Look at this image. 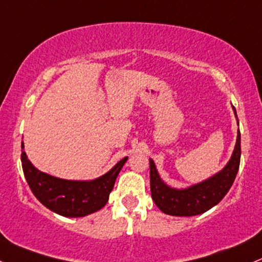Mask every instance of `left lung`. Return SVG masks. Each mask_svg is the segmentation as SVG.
Returning a JSON list of instances; mask_svg holds the SVG:
<instances>
[{
    "label": "left lung",
    "mask_w": 262,
    "mask_h": 262,
    "mask_svg": "<svg viewBox=\"0 0 262 262\" xmlns=\"http://www.w3.org/2000/svg\"><path fill=\"white\" fill-rule=\"evenodd\" d=\"M235 117L236 111L232 107ZM238 125V120H237ZM241 146L240 130H237L236 144L228 164L219 173L214 174L203 182L194 184L188 188H171L164 183L157 170L153 159H149L150 164V191L155 205L164 214L173 216H195L210 210L212 206L217 205L223 198L228 194L235 178H236L238 165H240Z\"/></svg>",
    "instance_id": "obj_1"
}]
</instances>
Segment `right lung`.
<instances>
[{
    "mask_svg": "<svg viewBox=\"0 0 262 262\" xmlns=\"http://www.w3.org/2000/svg\"><path fill=\"white\" fill-rule=\"evenodd\" d=\"M21 162L25 178L33 195L43 205L66 217H82L100 210L128 157L119 160L111 170L93 180H67L38 170L26 155L22 142Z\"/></svg>",
    "mask_w": 262,
    "mask_h": 262,
    "instance_id": "right-lung-1",
    "label": "right lung"
}]
</instances>
